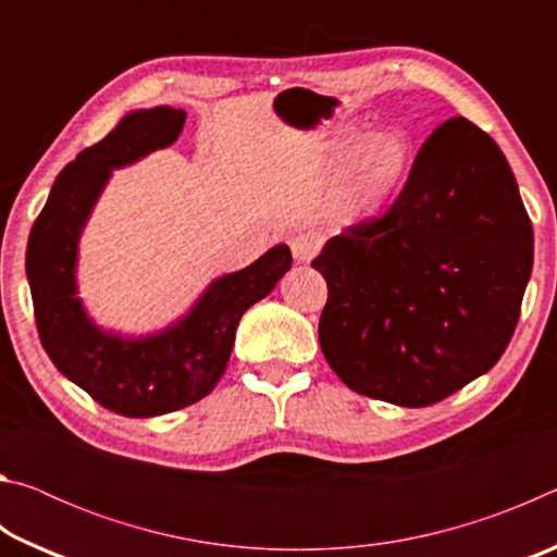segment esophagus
<instances>
[{"mask_svg":"<svg viewBox=\"0 0 557 557\" xmlns=\"http://www.w3.org/2000/svg\"><path fill=\"white\" fill-rule=\"evenodd\" d=\"M289 250H292V256H295V260L309 262L319 250H322V243H319L317 235L299 233V235H295V238H289Z\"/></svg>","mask_w":557,"mask_h":557,"instance_id":"esophagus-1","label":"esophagus"}]
</instances>
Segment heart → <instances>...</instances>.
Masks as SVG:
<instances>
[{
    "label": "heart",
    "instance_id": "heart-1",
    "mask_svg": "<svg viewBox=\"0 0 557 557\" xmlns=\"http://www.w3.org/2000/svg\"><path fill=\"white\" fill-rule=\"evenodd\" d=\"M329 166L338 172V206L348 219H371L403 191L414 147L405 129H336L326 143Z\"/></svg>",
    "mask_w": 557,
    "mask_h": 557
}]
</instances>
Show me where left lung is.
Masks as SVG:
<instances>
[{"label": "left lung", "mask_w": 557, "mask_h": 557, "mask_svg": "<svg viewBox=\"0 0 557 557\" xmlns=\"http://www.w3.org/2000/svg\"><path fill=\"white\" fill-rule=\"evenodd\" d=\"M319 344L348 388L425 408L494 369L521 317L533 225L511 166L465 117L420 147L379 219L329 238Z\"/></svg>", "instance_id": "left-lung-1"}]
</instances>
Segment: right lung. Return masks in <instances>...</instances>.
Instances as JSON below:
<instances>
[{
	"label": "right lung",
	"mask_w": 557,
	"mask_h": 557,
	"mask_svg": "<svg viewBox=\"0 0 557 557\" xmlns=\"http://www.w3.org/2000/svg\"><path fill=\"white\" fill-rule=\"evenodd\" d=\"M184 120V110L164 106L122 117L55 176L26 245V277L46 354L65 379L125 418H154L209 395L228 366L240 317L292 268L287 245H275L252 265L211 282L174 326L145 338H122L90 322L75 297L83 225L112 169L176 143Z\"/></svg>",
	"instance_id": "right-lung-1"
}]
</instances>
